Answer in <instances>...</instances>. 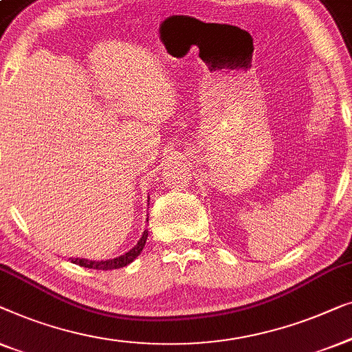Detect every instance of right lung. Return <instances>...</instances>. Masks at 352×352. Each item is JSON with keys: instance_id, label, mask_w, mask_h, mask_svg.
<instances>
[{"instance_id": "add662e5", "label": "right lung", "mask_w": 352, "mask_h": 352, "mask_svg": "<svg viewBox=\"0 0 352 352\" xmlns=\"http://www.w3.org/2000/svg\"><path fill=\"white\" fill-rule=\"evenodd\" d=\"M148 221V220H146ZM148 237V230L143 231V234L140 237V241L137 242V245H133L131 250L126 252L124 255L116 256V258L111 260H100V261H94V260H86V258H73L72 261L75 265L84 266V268H91V270H102V271H108V270H118V268H124L129 263H132L133 260L140 255V252L145 247Z\"/></svg>"}]
</instances>
